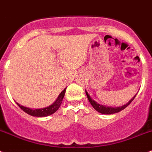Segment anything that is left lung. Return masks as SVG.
Listing matches in <instances>:
<instances>
[{
	"mask_svg": "<svg viewBox=\"0 0 152 152\" xmlns=\"http://www.w3.org/2000/svg\"><path fill=\"white\" fill-rule=\"evenodd\" d=\"M86 95H87V98H88V101H89L90 104H91V106L94 107L95 110H96L97 111L101 113H103V114H112V113H118V112L121 111L123 110L124 109H125L131 102H132L134 100V98H136V95L132 98V99L129 101L128 103H126V104L123 105V106H120V107H107L104 106V105H102V104H99L97 103L96 102H95L94 100L91 99L90 95H88V93L87 92V91L86 90Z\"/></svg>",
	"mask_w": 152,
	"mask_h": 152,
	"instance_id": "left-lung-1",
	"label": "left lung"
}]
</instances>
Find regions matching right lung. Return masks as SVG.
Returning <instances> with one entry per match:
<instances>
[{
	"label": "right lung",
	"mask_w": 152,
	"mask_h": 152,
	"mask_svg": "<svg viewBox=\"0 0 152 152\" xmlns=\"http://www.w3.org/2000/svg\"><path fill=\"white\" fill-rule=\"evenodd\" d=\"M66 88H65L61 92V94L59 95V96L57 97V98L56 99L55 102L52 104L50 106L47 107H44V108L41 109H31L28 108V107H26L24 106H22L20 104L16 103L17 105L20 107V108L23 110L24 112H26V113L29 114L31 116H34V117H47V116L51 115L54 113H55L58 109H59L60 106H61V103L63 102V99H64V95H65V91H66Z\"/></svg>",
	"instance_id": "1"
}]
</instances>
